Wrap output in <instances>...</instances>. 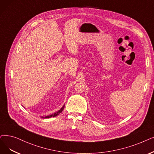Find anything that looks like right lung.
Segmentation results:
<instances>
[{
    "label": "right lung",
    "instance_id": "obj_1",
    "mask_svg": "<svg viewBox=\"0 0 154 154\" xmlns=\"http://www.w3.org/2000/svg\"><path fill=\"white\" fill-rule=\"evenodd\" d=\"M64 107H65V106L63 105L62 108L60 109L58 111H57V112H55V113H53V114H52V115H51L46 116H45V117L42 116V118H51V117H55V116H58V115L60 114V113H61V112H62V111H63V109H64Z\"/></svg>",
    "mask_w": 154,
    "mask_h": 154
}]
</instances>
